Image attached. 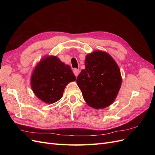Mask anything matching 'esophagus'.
Segmentation results:
<instances>
[{
    "label": "esophagus",
    "mask_w": 155,
    "mask_h": 155,
    "mask_svg": "<svg viewBox=\"0 0 155 155\" xmlns=\"http://www.w3.org/2000/svg\"><path fill=\"white\" fill-rule=\"evenodd\" d=\"M73 72H74V74H75V76H76V77L78 76L79 75V74L80 73V70H79V69H77V68H74V70H73Z\"/></svg>",
    "instance_id": "esophagus-1"
}]
</instances>
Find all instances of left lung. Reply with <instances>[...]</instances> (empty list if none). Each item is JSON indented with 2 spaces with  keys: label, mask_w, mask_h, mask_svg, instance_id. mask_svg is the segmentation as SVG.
Instances as JSON below:
<instances>
[{
  "label": "left lung",
  "mask_w": 155,
  "mask_h": 155,
  "mask_svg": "<svg viewBox=\"0 0 155 155\" xmlns=\"http://www.w3.org/2000/svg\"><path fill=\"white\" fill-rule=\"evenodd\" d=\"M85 64L76 80L84 100L95 109L110 106L122 82L118 64L108 53L96 50L86 55Z\"/></svg>",
  "instance_id": "8db88e82"
}]
</instances>
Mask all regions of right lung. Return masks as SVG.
Wrapping results in <instances>:
<instances>
[{
	"instance_id": "1",
	"label": "right lung",
	"mask_w": 155,
	"mask_h": 155,
	"mask_svg": "<svg viewBox=\"0 0 155 155\" xmlns=\"http://www.w3.org/2000/svg\"><path fill=\"white\" fill-rule=\"evenodd\" d=\"M76 76L68 64L57 56H45L34 68L31 87L34 94L46 104H52L62 97L65 87L76 81Z\"/></svg>"
}]
</instances>
